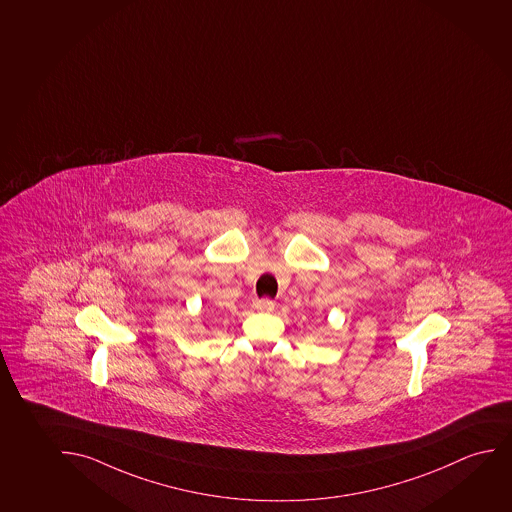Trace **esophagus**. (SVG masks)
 <instances>
[{
  "label": "esophagus",
  "instance_id": "obj_1",
  "mask_svg": "<svg viewBox=\"0 0 512 512\" xmlns=\"http://www.w3.org/2000/svg\"><path fill=\"white\" fill-rule=\"evenodd\" d=\"M274 307V302H272V300H268V298H263V300H256V302H254V309L258 310V312H272Z\"/></svg>",
  "mask_w": 512,
  "mask_h": 512
}]
</instances>
